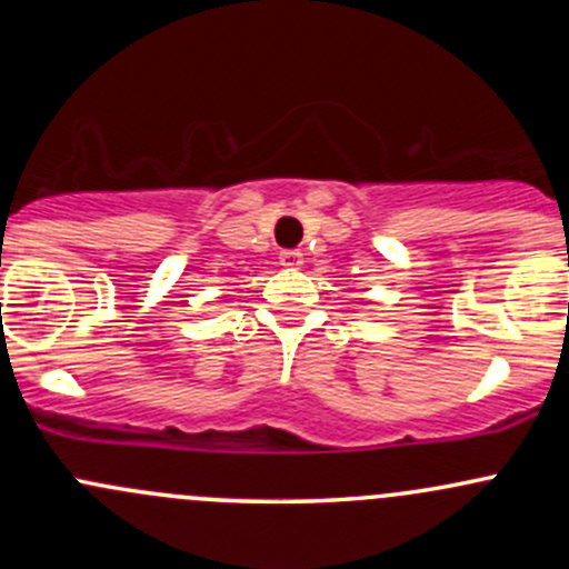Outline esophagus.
<instances>
[{
    "label": "esophagus",
    "mask_w": 569,
    "mask_h": 569,
    "mask_svg": "<svg viewBox=\"0 0 569 569\" xmlns=\"http://www.w3.org/2000/svg\"><path fill=\"white\" fill-rule=\"evenodd\" d=\"M280 267H283V269H300L302 267V252L300 250H283V252H280Z\"/></svg>",
    "instance_id": "esophagus-1"
}]
</instances>
